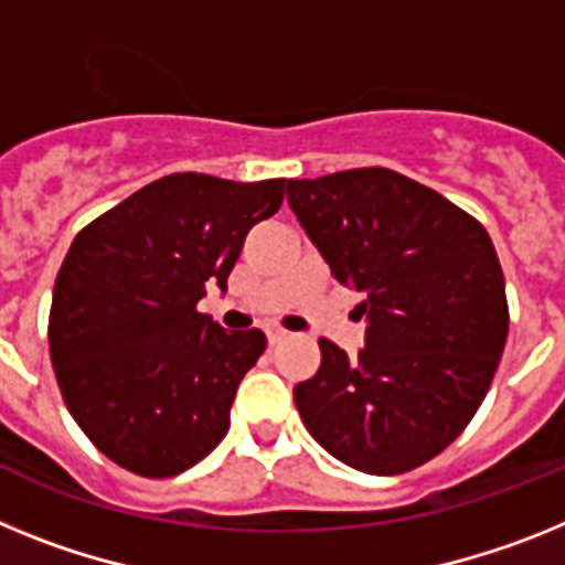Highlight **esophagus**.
<instances>
[{
  "label": "esophagus",
  "instance_id": "34e87169",
  "mask_svg": "<svg viewBox=\"0 0 565 565\" xmlns=\"http://www.w3.org/2000/svg\"><path fill=\"white\" fill-rule=\"evenodd\" d=\"M267 341L273 343V347H276V343L287 341V332H284V330H278V327H269V330H267Z\"/></svg>",
  "mask_w": 565,
  "mask_h": 565
}]
</instances>
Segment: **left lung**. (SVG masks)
<instances>
[{
	"instance_id": "left-lung-1",
	"label": "left lung",
	"mask_w": 565,
	"mask_h": 565,
	"mask_svg": "<svg viewBox=\"0 0 565 565\" xmlns=\"http://www.w3.org/2000/svg\"><path fill=\"white\" fill-rule=\"evenodd\" d=\"M287 201L366 318L358 358L318 341L321 366L292 390L298 415L358 472H409L458 438L498 372L509 303L492 238L386 167L289 179Z\"/></svg>"
}]
</instances>
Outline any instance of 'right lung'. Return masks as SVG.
<instances>
[{
  "label": "right lung",
  "instance_id": "add662e5",
  "mask_svg": "<svg viewBox=\"0 0 565 565\" xmlns=\"http://www.w3.org/2000/svg\"><path fill=\"white\" fill-rule=\"evenodd\" d=\"M287 179L173 173L107 210L73 238L47 321L58 390L93 446L141 478L207 458L267 347L195 310L227 289L244 238L276 215Z\"/></svg>",
  "mask_w": 565,
  "mask_h": 565
}]
</instances>
